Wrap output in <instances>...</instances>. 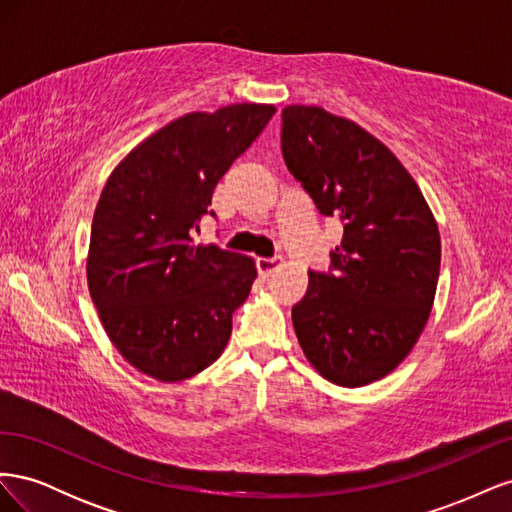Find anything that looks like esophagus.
<instances>
[{
  "instance_id": "1",
  "label": "esophagus",
  "mask_w": 512,
  "mask_h": 512,
  "mask_svg": "<svg viewBox=\"0 0 512 512\" xmlns=\"http://www.w3.org/2000/svg\"><path fill=\"white\" fill-rule=\"evenodd\" d=\"M280 267H282L280 258H258L256 260V269H258L260 277H271Z\"/></svg>"
}]
</instances>
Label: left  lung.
Listing matches in <instances>:
<instances>
[{
	"label": "left lung",
	"instance_id": "obj_1",
	"mask_svg": "<svg viewBox=\"0 0 512 512\" xmlns=\"http://www.w3.org/2000/svg\"><path fill=\"white\" fill-rule=\"evenodd\" d=\"M282 153L318 211L344 224L329 271H309L294 333L322 378L365 386L406 359L440 275L433 213L393 151L320 106L282 111Z\"/></svg>",
	"mask_w": 512,
	"mask_h": 512
}]
</instances>
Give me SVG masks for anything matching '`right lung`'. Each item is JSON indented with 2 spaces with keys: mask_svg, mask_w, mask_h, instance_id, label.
Instances as JSON below:
<instances>
[{
  "mask_svg": "<svg viewBox=\"0 0 512 512\" xmlns=\"http://www.w3.org/2000/svg\"><path fill=\"white\" fill-rule=\"evenodd\" d=\"M271 104L190 113L134 147L108 177L87 256L89 294L132 367L179 382L224 352L232 312L256 280L254 260L196 245L211 194L265 130Z\"/></svg>",
  "mask_w": 512,
  "mask_h": 512,
  "instance_id": "obj_1",
  "label": "right lung"
}]
</instances>
